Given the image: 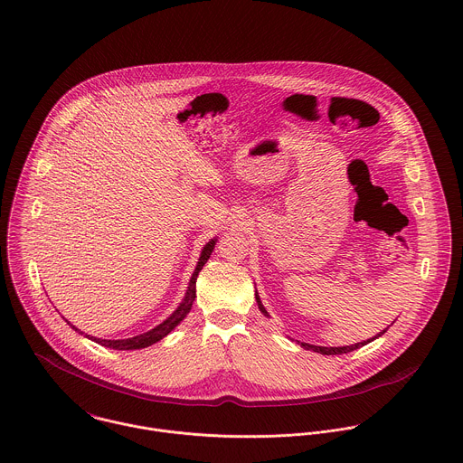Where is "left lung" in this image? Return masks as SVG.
<instances>
[{
    "mask_svg": "<svg viewBox=\"0 0 463 463\" xmlns=\"http://www.w3.org/2000/svg\"><path fill=\"white\" fill-rule=\"evenodd\" d=\"M255 298H257V305H259V308H260V312L264 314L265 317H269V312L265 310L264 305H262V301H260V296H259V292H255ZM389 330V328H385L383 331H380L374 338H378V336H382L385 331ZM367 342H371V338L369 340H364V342H358V344H353V345H342V347H323V345H312V344H307V342H301V345L305 347V349H312V351H317V353H321V354H342V353H349V351H354V349H358V347H362V345H365Z\"/></svg>",
    "mask_w": 463,
    "mask_h": 463,
    "instance_id": "obj_1",
    "label": "left lung"
}]
</instances>
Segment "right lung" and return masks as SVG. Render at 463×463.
I'll return each instance as SVG.
<instances>
[{
  "mask_svg": "<svg viewBox=\"0 0 463 463\" xmlns=\"http://www.w3.org/2000/svg\"><path fill=\"white\" fill-rule=\"evenodd\" d=\"M215 242H217V237L210 239V241L203 246L201 255H199L198 264H196V269H194V272H193V276H191V279H189V287H187V292H185V296H184L182 303L176 307V310H175V312H173L165 321H162V323H160L158 326H155L153 330L146 331V333H140V335H135V336H130V338L109 340V338L90 336V335H87V333L78 330L76 326H72V325H71V323L66 319L67 325H69L72 330L78 331V333H81V335H85V336H87V338H90V340H94L96 344L105 345V347H110V349L130 351V349H142V347H147V345H151V344H156L158 340H162L164 336H167L171 331L175 330V328H176V326H178V325L187 317V314L191 312L193 303H194V299H196V279H198V274L201 272L203 265L208 262V259H210V255H212V251H213V248H215Z\"/></svg>",
  "mask_w": 463,
  "mask_h": 463,
  "instance_id": "1",
  "label": "right lung"
}]
</instances>
